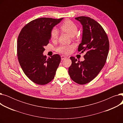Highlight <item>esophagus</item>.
<instances>
[{
    "mask_svg": "<svg viewBox=\"0 0 123 123\" xmlns=\"http://www.w3.org/2000/svg\"><path fill=\"white\" fill-rule=\"evenodd\" d=\"M66 56H64V55H62V56H61V60H63L64 59H66Z\"/></svg>",
    "mask_w": 123,
    "mask_h": 123,
    "instance_id": "34e87169",
    "label": "esophagus"
}]
</instances>
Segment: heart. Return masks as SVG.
I'll use <instances>...</instances> for the list:
<instances>
[{
  "label": "heart",
  "instance_id": "1",
  "mask_svg": "<svg viewBox=\"0 0 123 123\" xmlns=\"http://www.w3.org/2000/svg\"><path fill=\"white\" fill-rule=\"evenodd\" d=\"M61 29L64 32H66L70 36L74 37L78 32V27L77 25L72 21L70 20H66L64 21L60 25ZM59 32L55 27L53 28L51 31V38L52 40H55L58 38ZM73 45H62L58 47L56 49L57 51L64 54H68L71 52Z\"/></svg>",
  "mask_w": 123,
  "mask_h": 123
}]
</instances>
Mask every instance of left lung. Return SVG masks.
Returning a JSON list of instances; mask_svg holds the SVG:
<instances>
[{"label":"left lung","mask_w":123,"mask_h":123,"mask_svg":"<svg viewBox=\"0 0 123 123\" xmlns=\"http://www.w3.org/2000/svg\"><path fill=\"white\" fill-rule=\"evenodd\" d=\"M75 19L83 27L82 41L78 50L81 53H86L83 61L77 62L75 57H70L72 64L68 72L72 80L83 85L93 80L105 65L109 53V42L104 29L94 19L86 16Z\"/></svg>","instance_id":"obj_1"}]
</instances>
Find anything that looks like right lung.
Returning a JSON list of instances; mask_svg holds the SVG:
<instances>
[{"label": "right lung", "instance_id": "right-lung-1", "mask_svg": "<svg viewBox=\"0 0 123 123\" xmlns=\"http://www.w3.org/2000/svg\"><path fill=\"white\" fill-rule=\"evenodd\" d=\"M63 18H40L28 23L19 34L17 51L19 64L25 74L38 85H45L52 80L61 61L58 54L47 59L43 53L49 43L51 31Z\"/></svg>", "mask_w": 123, "mask_h": 123}]
</instances>
